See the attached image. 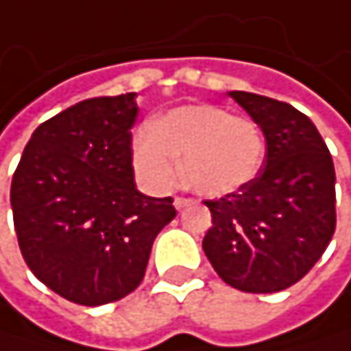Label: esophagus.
<instances>
[{
  "instance_id": "esophagus-1",
  "label": "esophagus",
  "mask_w": 351,
  "mask_h": 351,
  "mask_svg": "<svg viewBox=\"0 0 351 351\" xmlns=\"http://www.w3.org/2000/svg\"><path fill=\"white\" fill-rule=\"evenodd\" d=\"M191 202H193V199H189V197H174V208H177V210H183V208H187Z\"/></svg>"
}]
</instances>
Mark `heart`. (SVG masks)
I'll list each match as a JSON object with an SVG mask.
<instances>
[{
  "label": "heart",
  "mask_w": 351,
  "mask_h": 351,
  "mask_svg": "<svg viewBox=\"0 0 351 351\" xmlns=\"http://www.w3.org/2000/svg\"><path fill=\"white\" fill-rule=\"evenodd\" d=\"M264 152L258 122L202 104L177 108L141 127L133 139V166L147 187L168 191L181 177L183 158L185 181L202 195L220 197L256 177Z\"/></svg>",
  "instance_id": "obj_1"
}]
</instances>
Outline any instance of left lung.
Returning <instances> with one entry per match:
<instances>
[{
    "mask_svg": "<svg viewBox=\"0 0 351 351\" xmlns=\"http://www.w3.org/2000/svg\"><path fill=\"white\" fill-rule=\"evenodd\" d=\"M266 137V160L241 189L208 199L204 252L218 277L247 293L295 285L327 250L337 224L335 168L312 120L293 106L229 93Z\"/></svg>",
    "mask_w": 351,
    "mask_h": 351,
    "instance_id": "1",
    "label": "left lung"
}]
</instances>
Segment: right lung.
<instances>
[{"mask_svg":"<svg viewBox=\"0 0 351 351\" xmlns=\"http://www.w3.org/2000/svg\"><path fill=\"white\" fill-rule=\"evenodd\" d=\"M135 93L93 97L39 124L12 177L24 262L58 295L101 306L139 287L156 235L177 216L133 177Z\"/></svg>","mask_w":351,"mask_h":351,"instance_id":"right-lung-1","label":"right lung"}]
</instances>
